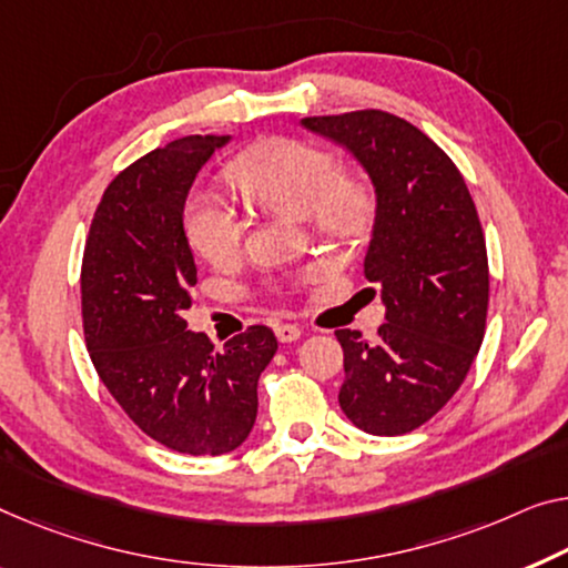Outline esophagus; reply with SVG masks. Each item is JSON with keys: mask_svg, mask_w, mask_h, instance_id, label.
<instances>
[{"mask_svg": "<svg viewBox=\"0 0 568 568\" xmlns=\"http://www.w3.org/2000/svg\"><path fill=\"white\" fill-rule=\"evenodd\" d=\"M275 336H277V342L291 344V342H295V338H301V328L295 324H275Z\"/></svg>", "mask_w": 568, "mask_h": 568, "instance_id": "34e87169", "label": "esophagus"}]
</instances>
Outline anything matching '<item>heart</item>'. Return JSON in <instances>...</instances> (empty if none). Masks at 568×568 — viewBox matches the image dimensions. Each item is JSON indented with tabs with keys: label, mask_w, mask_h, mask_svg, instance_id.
<instances>
[{
	"label": "heart",
	"mask_w": 568,
	"mask_h": 568,
	"mask_svg": "<svg viewBox=\"0 0 568 568\" xmlns=\"http://www.w3.org/2000/svg\"><path fill=\"white\" fill-rule=\"evenodd\" d=\"M226 181L244 201L265 211L306 219L324 240L357 242L372 224L369 185L338 173L336 158L306 140L273 138L234 158ZM183 232L191 250L209 265H226L242 250V219L232 206L193 191L183 206Z\"/></svg>",
	"instance_id": "b5f03b06"
}]
</instances>
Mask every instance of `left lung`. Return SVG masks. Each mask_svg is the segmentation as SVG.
Segmentation results:
<instances>
[{"label":"left lung","instance_id":"1","mask_svg":"<svg viewBox=\"0 0 568 568\" xmlns=\"http://www.w3.org/2000/svg\"><path fill=\"white\" fill-rule=\"evenodd\" d=\"M306 130L344 145L375 185L365 257L383 285L385 324L375 342L338 328V405L372 436H403L459 390L485 338L489 267L481 224L452 158L400 116L362 109L306 116Z\"/></svg>","mask_w":568,"mask_h":568}]
</instances>
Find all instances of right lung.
Instances as JSON below:
<instances>
[{
  "label": "right lung",
  "instance_id": "right-lung-1",
  "mask_svg": "<svg viewBox=\"0 0 568 568\" xmlns=\"http://www.w3.org/2000/svg\"><path fill=\"white\" fill-rule=\"evenodd\" d=\"M230 138L191 134L134 160L109 183L81 265V313L101 383L142 434L173 452H234L257 418V379L277 352L267 326L214 349L183 311L199 281L183 206Z\"/></svg>",
  "mask_w": 568,
  "mask_h": 568
}]
</instances>
